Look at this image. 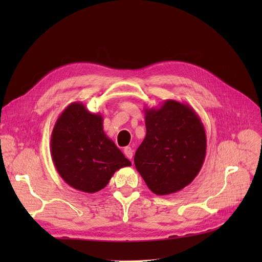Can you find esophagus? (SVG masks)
Here are the masks:
<instances>
[{
	"label": "esophagus",
	"mask_w": 262,
	"mask_h": 262,
	"mask_svg": "<svg viewBox=\"0 0 262 262\" xmlns=\"http://www.w3.org/2000/svg\"><path fill=\"white\" fill-rule=\"evenodd\" d=\"M124 155L126 156V158L132 159L133 158V149H132V147L126 146L125 148H124Z\"/></svg>",
	"instance_id": "1"
}]
</instances>
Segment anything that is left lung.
<instances>
[{"label": "left lung", "mask_w": 262, "mask_h": 262, "mask_svg": "<svg viewBox=\"0 0 262 262\" xmlns=\"http://www.w3.org/2000/svg\"><path fill=\"white\" fill-rule=\"evenodd\" d=\"M144 112L146 135L135 154L136 169L153 193H175L192 183L204 163L202 120L190 105L175 100Z\"/></svg>", "instance_id": "8db88e82"}]
</instances>
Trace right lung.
<instances>
[{
    "label": "right lung",
    "mask_w": 262,
    "mask_h": 262,
    "mask_svg": "<svg viewBox=\"0 0 262 262\" xmlns=\"http://www.w3.org/2000/svg\"><path fill=\"white\" fill-rule=\"evenodd\" d=\"M51 156L62 180L86 193L102 190L116 171L132 166L104 133L101 114L90 113L80 102L69 105L55 123Z\"/></svg>",
    "instance_id": "obj_1"
}]
</instances>
